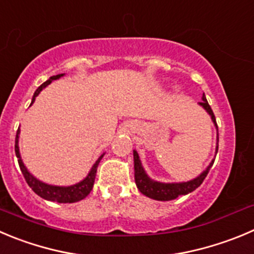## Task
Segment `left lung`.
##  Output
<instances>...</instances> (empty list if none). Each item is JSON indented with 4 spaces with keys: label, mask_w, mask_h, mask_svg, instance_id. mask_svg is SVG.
<instances>
[{
    "label": "left lung",
    "mask_w": 254,
    "mask_h": 254,
    "mask_svg": "<svg viewBox=\"0 0 254 254\" xmlns=\"http://www.w3.org/2000/svg\"><path fill=\"white\" fill-rule=\"evenodd\" d=\"M199 106L204 108V110L208 112V115L211 116L212 121H213L214 126L217 127L216 117L213 115V111H212L211 106L208 105V101H207L206 96H202V101L199 102ZM218 152V143L216 147V153ZM133 159H134V181H136L137 188L139 190V192L142 194L147 195V197L152 198V199H156V201H172L176 199L180 195L188 194V193L193 192L195 188H198L202 185V182L204 181V178L208 175L209 170L213 166V162L212 161L209 163L208 167L201 173V175L195 177L194 180L187 181V182H180V183H162L157 182V181L151 180L148 177L146 172H144L143 167H142L141 159H139L138 153L136 151H133Z\"/></svg>",
    "instance_id": "1"
}]
</instances>
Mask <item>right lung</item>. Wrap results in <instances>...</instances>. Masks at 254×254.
<instances>
[{
    "label": "right lung",
    "mask_w": 254,
    "mask_h": 254,
    "mask_svg": "<svg viewBox=\"0 0 254 254\" xmlns=\"http://www.w3.org/2000/svg\"><path fill=\"white\" fill-rule=\"evenodd\" d=\"M62 76H64V73L61 74H56V76H52L47 79L46 82H43L37 89H36L35 95H33L32 98V105L35 102V98L37 97L38 93L42 91L45 87H47L48 84L51 83L55 79L61 78ZM18 136H20V128L17 131L16 134V142H14V152H16V157L18 159V165H20L21 172H22L23 177H25L26 182L27 185L32 188L33 192L36 194H38L40 197H42L43 199H47V201H52V202H59V203H73V202H78L83 198H86L87 195L89 194V192L92 190L93 188V183H95V178H96V172H97V167L100 161L102 159V157L105 156V153L101 154L100 158L96 161L95 165L92 166L89 173L87 175V177L84 180H82L81 182L76 183V185L72 186H67V187H62V186H52V185H47V183L41 182L40 180H37L36 177H33L30 172L27 171L26 166L23 165L22 159H21V154H20V148H18Z\"/></svg>",
    "instance_id": "right-lung-1"
}]
</instances>
